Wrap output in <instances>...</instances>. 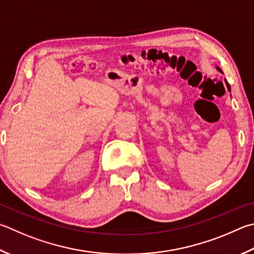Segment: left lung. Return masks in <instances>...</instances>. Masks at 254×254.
<instances>
[{"instance_id":"left-lung-1","label":"left lung","mask_w":254,"mask_h":254,"mask_svg":"<svg viewBox=\"0 0 254 254\" xmlns=\"http://www.w3.org/2000/svg\"><path fill=\"white\" fill-rule=\"evenodd\" d=\"M216 68H218V70H219V71H220V72H221V73H223V72H222V71H221V68H220V67H219V66H216ZM225 83H227V86H228V90H229V91H230V85H229V83H228V82H227V80H225Z\"/></svg>"}]
</instances>
